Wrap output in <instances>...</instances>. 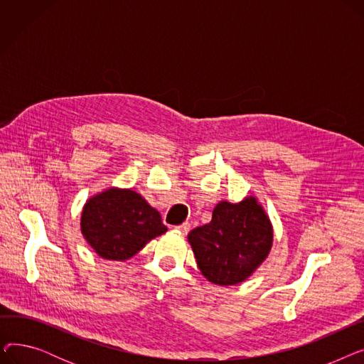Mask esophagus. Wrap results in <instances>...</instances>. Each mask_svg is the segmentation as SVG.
<instances>
[{
  "mask_svg": "<svg viewBox=\"0 0 364 364\" xmlns=\"http://www.w3.org/2000/svg\"><path fill=\"white\" fill-rule=\"evenodd\" d=\"M176 228H177V230H180L183 235H187L188 230H190V224H188V223H183V224L177 225Z\"/></svg>",
  "mask_w": 364,
  "mask_h": 364,
  "instance_id": "1",
  "label": "esophagus"
}]
</instances>
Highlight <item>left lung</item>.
<instances>
[{
    "instance_id": "left-lung-1",
    "label": "left lung",
    "mask_w": 364,
    "mask_h": 364,
    "mask_svg": "<svg viewBox=\"0 0 364 364\" xmlns=\"http://www.w3.org/2000/svg\"><path fill=\"white\" fill-rule=\"evenodd\" d=\"M200 273L220 286L237 284L250 277L269 255L272 223L255 198L239 203L220 202L213 220L187 236Z\"/></svg>"
}]
</instances>
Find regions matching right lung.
<instances>
[{"label":"right lung","mask_w":364,"mask_h":364,"mask_svg":"<svg viewBox=\"0 0 364 364\" xmlns=\"http://www.w3.org/2000/svg\"><path fill=\"white\" fill-rule=\"evenodd\" d=\"M81 232L102 258L125 261L166 232L161 214L129 188H107L87 200Z\"/></svg>","instance_id":"obj_1"}]
</instances>
